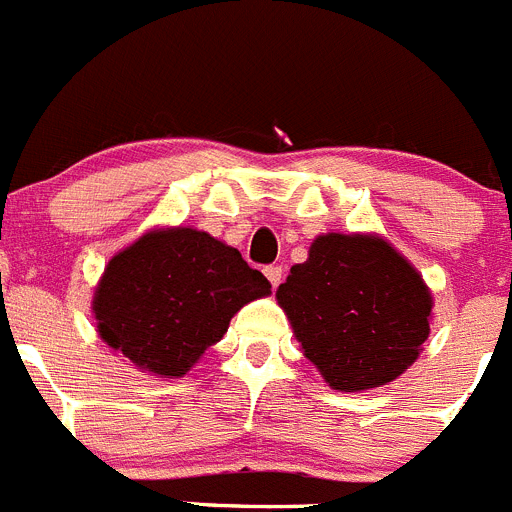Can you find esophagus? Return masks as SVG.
<instances>
[{"mask_svg":"<svg viewBox=\"0 0 512 512\" xmlns=\"http://www.w3.org/2000/svg\"><path fill=\"white\" fill-rule=\"evenodd\" d=\"M265 278L270 280L272 288H278V285L283 283V267H280V265H267L265 267Z\"/></svg>","mask_w":512,"mask_h":512,"instance_id":"34e87169","label":"esophagus"}]
</instances>
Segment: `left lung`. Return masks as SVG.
I'll return each mask as SVG.
<instances>
[{
    "label": "left lung",
    "instance_id": "8db88e82",
    "mask_svg": "<svg viewBox=\"0 0 512 512\" xmlns=\"http://www.w3.org/2000/svg\"><path fill=\"white\" fill-rule=\"evenodd\" d=\"M305 356L338 391L394 381L429 336L432 295L394 247L364 234H323L278 288Z\"/></svg>",
    "mask_w": 512,
    "mask_h": 512
}]
</instances>
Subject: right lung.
Returning a JSON list of instances; mask_svg holds the SVG:
<instances>
[{
  "label": "right lung",
  "mask_w": 512,
  "mask_h": 512,
  "mask_svg": "<svg viewBox=\"0 0 512 512\" xmlns=\"http://www.w3.org/2000/svg\"><path fill=\"white\" fill-rule=\"evenodd\" d=\"M270 280L234 247L189 227L143 234L118 252L95 290L98 333L159 376H184L232 315L270 293Z\"/></svg>",
  "instance_id": "add662e5"
}]
</instances>
